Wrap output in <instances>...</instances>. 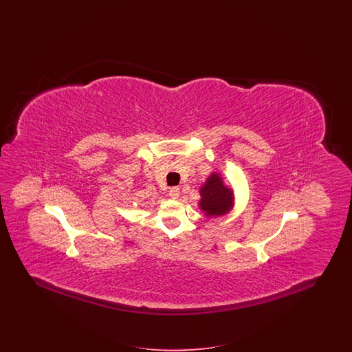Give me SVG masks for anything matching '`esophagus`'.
<instances>
[{
  "mask_svg": "<svg viewBox=\"0 0 352 352\" xmlns=\"http://www.w3.org/2000/svg\"><path fill=\"white\" fill-rule=\"evenodd\" d=\"M168 195H170V198H171V199H178V198H179V195H181V190H179V187H171V188L168 190Z\"/></svg>",
  "mask_w": 352,
  "mask_h": 352,
  "instance_id": "obj_1",
  "label": "esophagus"
}]
</instances>
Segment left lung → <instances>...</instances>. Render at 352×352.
I'll use <instances>...</instances> for the list:
<instances>
[{
    "mask_svg": "<svg viewBox=\"0 0 352 352\" xmlns=\"http://www.w3.org/2000/svg\"><path fill=\"white\" fill-rule=\"evenodd\" d=\"M199 208L207 217H221L231 211L234 206V192L227 187L223 178L212 173L201 186Z\"/></svg>",
    "mask_w": 352,
    "mask_h": 352,
    "instance_id": "obj_1",
    "label": "left lung"
}]
</instances>
